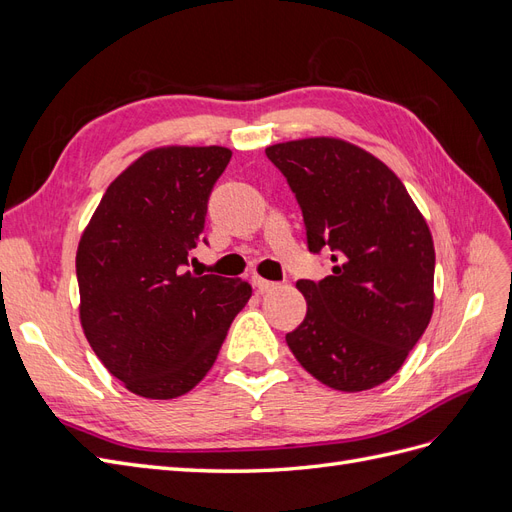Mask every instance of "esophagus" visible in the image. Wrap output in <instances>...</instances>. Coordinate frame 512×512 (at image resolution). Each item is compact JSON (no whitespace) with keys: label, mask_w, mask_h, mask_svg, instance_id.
<instances>
[{"label":"esophagus","mask_w":512,"mask_h":512,"mask_svg":"<svg viewBox=\"0 0 512 512\" xmlns=\"http://www.w3.org/2000/svg\"><path fill=\"white\" fill-rule=\"evenodd\" d=\"M252 284H254V288L258 292H269V290H273L277 286L275 282H269V280H265V277H260V275H252Z\"/></svg>","instance_id":"34e87169"}]
</instances>
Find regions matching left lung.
<instances>
[{
  "label": "left lung",
  "instance_id": "8db88e82",
  "mask_svg": "<svg viewBox=\"0 0 512 512\" xmlns=\"http://www.w3.org/2000/svg\"><path fill=\"white\" fill-rule=\"evenodd\" d=\"M297 196L309 250H331L333 273L299 280L307 314L286 344L335 391L395 376L433 314L436 252L429 226L393 170L342 138L265 149Z\"/></svg>",
  "mask_w": 512,
  "mask_h": 512
}]
</instances>
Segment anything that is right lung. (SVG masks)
Returning a JSON list of instances; mask_svg holds the SVG:
<instances>
[{"label":"right lung","instance_id":"right-lung-1","mask_svg":"<svg viewBox=\"0 0 512 512\" xmlns=\"http://www.w3.org/2000/svg\"><path fill=\"white\" fill-rule=\"evenodd\" d=\"M232 151L168 145L108 185L76 250L79 318L128 391L181 397L213 367L252 286L183 271L203 241L207 200Z\"/></svg>","mask_w":512,"mask_h":512}]
</instances>
